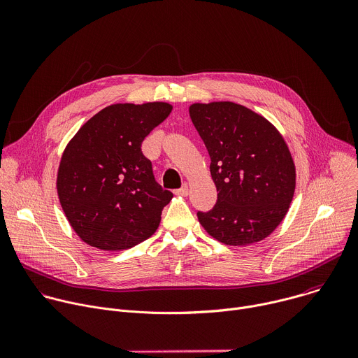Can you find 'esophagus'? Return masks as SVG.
Here are the masks:
<instances>
[{"label": "esophagus", "mask_w": 358, "mask_h": 358, "mask_svg": "<svg viewBox=\"0 0 358 358\" xmlns=\"http://www.w3.org/2000/svg\"><path fill=\"white\" fill-rule=\"evenodd\" d=\"M188 192H189V187H188V184H184L180 189H177V191H176V194L182 195V196H187V195H188Z\"/></svg>", "instance_id": "1"}]
</instances>
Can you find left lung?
Returning a JSON list of instances; mask_svg holds the SVG:
<instances>
[{
  "instance_id": "8db88e82",
  "label": "left lung",
  "mask_w": 358,
  "mask_h": 358,
  "mask_svg": "<svg viewBox=\"0 0 358 358\" xmlns=\"http://www.w3.org/2000/svg\"><path fill=\"white\" fill-rule=\"evenodd\" d=\"M189 117L206 144L218 201L198 221L213 238L246 246L268 238L286 217L296 166L280 131L234 101L192 103Z\"/></svg>"
}]
</instances>
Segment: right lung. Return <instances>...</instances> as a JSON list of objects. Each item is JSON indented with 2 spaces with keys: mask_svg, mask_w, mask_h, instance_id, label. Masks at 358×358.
I'll return each instance as SVG.
<instances>
[{
  "mask_svg": "<svg viewBox=\"0 0 358 358\" xmlns=\"http://www.w3.org/2000/svg\"><path fill=\"white\" fill-rule=\"evenodd\" d=\"M171 110L166 101L110 105L66 144L57 191L68 222L85 243L123 250L157 231L173 194L156 182L141 143Z\"/></svg>",
  "mask_w": 358,
  "mask_h": 358,
  "instance_id": "1",
  "label": "right lung"
}]
</instances>
